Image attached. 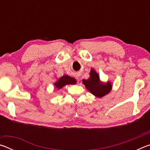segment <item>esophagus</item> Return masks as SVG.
I'll list each match as a JSON object with an SVG mask.
<instances>
[{
    "mask_svg": "<svg viewBox=\"0 0 150 150\" xmlns=\"http://www.w3.org/2000/svg\"><path fill=\"white\" fill-rule=\"evenodd\" d=\"M76 79H79V76H76Z\"/></svg>",
    "mask_w": 150,
    "mask_h": 150,
    "instance_id": "obj_1",
    "label": "esophagus"
}]
</instances>
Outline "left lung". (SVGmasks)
Masks as SVG:
<instances>
[{
	"instance_id": "8db88e82",
	"label": "left lung",
	"mask_w": 150,
	"mask_h": 150,
	"mask_svg": "<svg viewBox=\"0 0 150 150\" xmlns=\"http://www.w3.org/2000/svg\"><path fill=\"white\" fill-rule=\"evenodd\" d=\"M82 81L83 84L85 85L86 88L98 98H102L108 95L112 88V85L110 81H107L106 83L101 81L99 75L93 68L90 71V77Z\"/></svg>"
}]
</instances>
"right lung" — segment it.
<instances>
[{"label": "right lung", "mask_w": 150, "mask_h": 150, "mask_svg": "<svg viewBox=\"0 0 150 150\" xmlns=\"http://www.w3.org/2000/svg\"><path fill=\"white\" fill-rule=\"evenodd\" d=\"M77 83L74 78L71 77H69L68 75H63L62 77H61L59 79L56 81V82L54 83V87L56 89L59 90L63 88L64 86L67 85H75Z\"/></svg>", "instance_id": "1"}]
</instances>
